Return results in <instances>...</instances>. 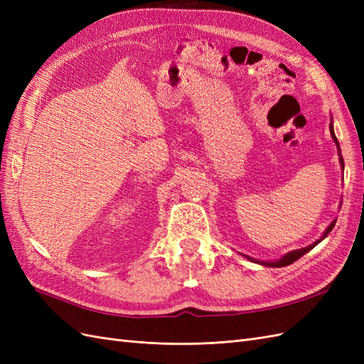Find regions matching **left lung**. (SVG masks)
Wrapping results in <instances>:
<instances>
[{
	"instance_id": "8db88e82",
	"label": "left lung",
	"mask_w": 364,
	"mask_h": 364,
	"mask_svg": "<svg viewBox=\"0 0 364 364\" xmlns=\"http://www.w3.org/2000/svg\"><path fill=\"white\" fill-rule=\"evenodd\" d=\"M329 132H331V138H333V141L336 142L337 150H338V161H340V167H341V170H345V162H343V158H341L340 144H338V141H337V138H336V134H334L333 119H331V124H329ZM334 225H336V220H333L331 225H329V226L325 229V232L322 234V237L318 238V240H316L313 245L306 246V247H302V249H296V250H291V252H289V253H285L284 257H281V258H279V259H277V261H259V259H255V258H252V257H249V255H243V253H241V255H243L245 258H247V259H249V261H252V262L261 264V266H266V267H285V266H290V264H293L294 261H297V259H299L301 257H304L306 252H310L313 247H316L318 243H321L322 240H325V238L328 237V234L331 232V230H333Z\"/></svg>"
}]
</instances>
